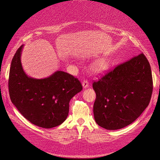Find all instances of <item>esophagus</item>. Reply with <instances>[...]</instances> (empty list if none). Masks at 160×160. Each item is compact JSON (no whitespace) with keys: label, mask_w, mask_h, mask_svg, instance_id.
<instances>
[{"label":"esophagus","mask_w":160,"mask_h":160,"mask_svg":"<svg viewBox=\"0 0 160 160\" xmlns=\"http://www.w3.org/2000/svg\"><path fill=\"white\" fill-rule=\"evenodd\" d=\"M89 82L87 80H83V82H82V86H83V88H88L89 87Z\"/></svg>","instance_id":"34e87169"}]
</instances>
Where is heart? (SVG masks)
<instances>
[{"mask_svg":"<svg viewBox=\"0 0 160 160\" xmlns=\"http://www.w3.org/2000/svg\"><path fill=\"white\" fill-rule=\"evenodd\" d=\"M107 66H108V63L106 62H104V61L100 62L94 65V67H93V71L95 72H102L106 69Z\"/></svg>","mask_w":160,"mask_h":160,"instance_id":"obj_1","label":"heart"}]
</instances>
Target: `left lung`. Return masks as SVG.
<instances>
[{"label":"left lung","instance_id":"left-lung-1","mask_svg":"<svg viewBox=\"0 0 160 160\" xmlns=\"http://www.w3.org/2000/svg\"><path fill=\"white\" fill-rule=\"evenodd\" d=\"M97 124L107 130L122 128L148 106L153 90L150 63L143 53L119 64L93 83Z\"/></svg>","mask_w":160,"mask_h":160}]
</instances>
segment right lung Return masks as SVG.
I'll list each match as a JSON object with an SVG mask.
<instances>
[{"instance_id": "1", "label": "right lung", "mask_w": 160, "mask_h": 160, "mask_svg": "<svg viewBox=\"0 0 160 160\" xmlns=\"http://www.w3.org/2000/svg\"><path fill=\"white\" fill-rule=\"evenodd\" d=\"M22 47L16 51L10 67L8 88L12 102L31 123L44 128L56 127L67 119L70 100L82 86L78 78L61 71L43 79L28 77L21 62Z\"/></svg>"}]
</instances>
